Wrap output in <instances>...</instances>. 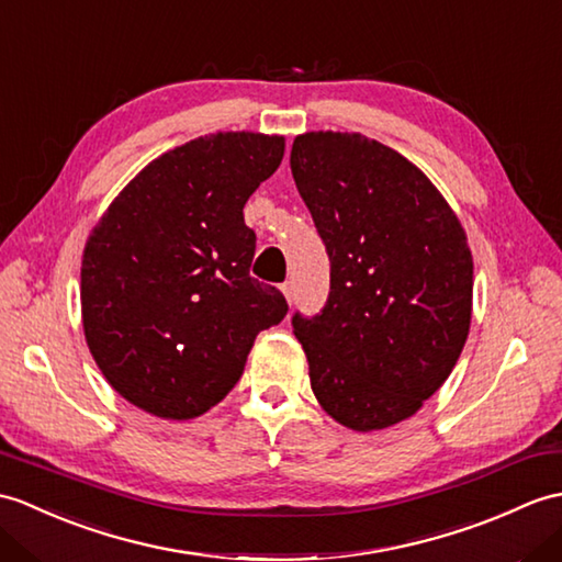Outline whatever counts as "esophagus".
<instances>
[{
    "label": "esophagus",
    "mask_w": 562,
    "mask_h": 562,
    "mask_svg": "<svg viewBox=\"0 0 562 562\" xmlns=\"http://www.w3.org/2000/svg\"><path fill=\"white\" fill-rule=\"evenodd\" d=\"M280 290H282V294L286 299V304H292L294 302V286H292V282H284Z\"/></svg>",
    "instance_id": "34e87169"
}]
</instances>
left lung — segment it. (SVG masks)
Instances as JSON below:
<instances>
[{"label": "left lung", "instance_id": "obj_1", "mask_svg": "<svg viewBox=\"0 0 562 562\" xmlns=\"http://www.w3.org/2000/svg\"><path fill=\"white\" fill-rule=\"evenodd\" d=\"M290 162L330 258L323 313L292 318L311 390L351 430L395 426L462 355L474 290L467 232L419 167L361 134H299Z\"/></svg>", "mask_w": 562, "mask_h": 562}]
</instances>
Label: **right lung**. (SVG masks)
Returning <instances> with one entry per match:
<instances>
[{"instance_id":"right-lung-1","label":"right lung","mask_w":562,"mask_h":562,"mask_svg":"<svg viewBox=\"0 0 562 562\" xmlns=\"http://www.w3.org/2000/svg\"><path fill=\"white\" fill-rule=\"evenodd\" d=\"M284 136L217 132L148 162L100 215L81 258L90 355L116 393L167 422L227 397L260 330L286 316L249 276V195L282 162Z\"/></svg>"}]
</instances>
